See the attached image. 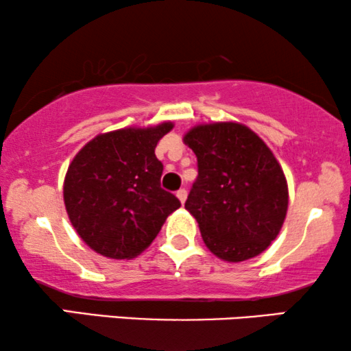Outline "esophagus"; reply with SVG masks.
<instances>
[{"mask_svg": "<svg viewBox=\"0 0 351 351\" xmlns=\"http://www.w3.org/2000/svg\"><path fill=\"white\" fill-rule=\"evenodd\" d=\"M177 198H179L180 203L184 204L185 199H186V190L185 189H180L179 191H177Z\"/></svg>", "mask_w": 351, "mask_h": 351, "instance_id": "1", "label": "esophagus"}]
</instances>
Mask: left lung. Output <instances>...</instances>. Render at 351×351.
<instances>
[{"label": "left lung", "mask_w": 351, "mask_h": 351, "mask_svg": "<svg viewBox=\"0 0 351 351\" xmlns=\"http://www.w3.org/2000/svg\"><path fill=\"white\" fill-rule=\"evenodd\" d=\"M198 160L185 209L214 256L243 262L265 251L285 223L289 193L265 142L239 123L199 124L184 136Z\"/></svg>", "instance_id": "left-lung-1"}]
</instances>
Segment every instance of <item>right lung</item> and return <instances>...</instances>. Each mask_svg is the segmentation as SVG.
I'll list each match as a JSON object with an SVG mask.
<instances>
[{
  "instance_id": "obj_1",
  "label": "right lung",
  "mask_w": 351,
  "mask_h": 351,
  "mask_svg": "<svg viewBox=\"0 0 351 351\" xmlns=\"http://www.w3.org/2000/svg\"><path fill=\"white\" fill-rule=\"evenodd\" d=\"M174 124L99 134L66 171L64 201L80 238L110 258H132L150 246L180 201L161 189L156 143Z\"/></svg>"
}]
</instances>
